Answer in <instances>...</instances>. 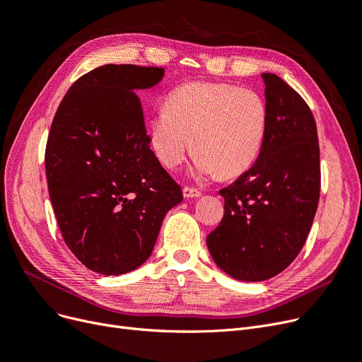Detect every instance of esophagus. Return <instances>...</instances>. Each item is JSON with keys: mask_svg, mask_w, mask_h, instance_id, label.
<instances>
[{"mask_svg": "<svg viewBox=\"0 0 362 362\" xmlns=\"http://www.w3.org/2000/svg\"><path fill=\"white\" fill-rule=\"evenodd\" d=\"M202 195V192H199L197 188H191V186H185L183 188V197L185 198H197Z\"/></svg>", "mask_w": 362, "mask_h": 362, "instance_id": "obj_1", "label": "esophagus"}]
</instances>
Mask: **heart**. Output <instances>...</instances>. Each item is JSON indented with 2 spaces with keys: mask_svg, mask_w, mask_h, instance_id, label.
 Wrapping results in <instances>:
<instances>
[{
  "mask_svg": "<svg viewBox=\"0 0 362 362\" xmlns=\"http://www.w3.org/2000/svg\"><path fill=\"white\" fill-rule=\"evenodd\" d=\"M269 112L257 92L225 82H191L174 89L147 117L152 151L167 168L192 147L198 174L234 177L258 159Z\"/></svg>",
  "mask_w": 362,
  "mask_h": 362,
  "instance_id": "1",
  "label": "heart"
}]
</instances>
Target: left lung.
Masks as SVG:
<instances>
[{"label":"left lung","mask_w":362,"mask_h":362,"mask_svg":"<svg viewBox=\"0 0 362 362\" xmlns=\"http://www.w3.org/2000/svg\"><path fill=\"white\" fill-rule=\"evenodd\" d=\"M265 83L269 127L246 173L221 189L223 218L206 242L222 272L261 282L297 258L310 233L320 192L317 129L300 93L272 73Z\"/></svg>","instance_id":"left-lung-1"}]
</instances>
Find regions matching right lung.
<instances>
[{
  "label": "right lung",
  "mask_w": 362,
  "mask_h": 362,
  "mask_svg": "<svg viewBox=\"0 0 362 362\" xmlns=\"http://www.w3.org/2000/svg\"><path fill=\"white\" fill-rule=\"evenodd\" d=\"M164 69L107 64L77 78L46 144L49 197L65 245L89 270L125 274L151 257L180 186L159 164L137 90Z\"/></svg>",
  "instance_id": "add662e5"
}]
</instances>
